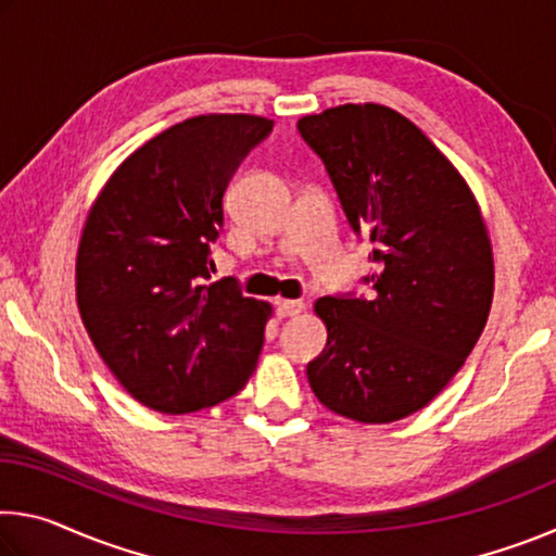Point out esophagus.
<instances>
[{"label": "esophagus", "mask_w": 556, "mask_h": 556, "mask_svg": "<svg viewBox=\"0 0 556 556\" xmlns=\"http://www.w3.org/2000/svg\"><path fill=\"white\" fill-rule=\"evenodd\" d=\"M304 312V301H296V299H279L277 301V316L279 318H291Z\"/></svg>", "instance_id": "esophagus-1"}]
</instances>
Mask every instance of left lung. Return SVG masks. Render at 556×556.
I'll use <instances>...</instances> for the list:
<instances>
[{"label": "left lung", "instance_id": "1", "mask_svg": "<svg viewBox=\"0 0 556 556\" xmlns=\"http://www.w3.org/2000/svg\"><path fill=\"white\" fill-rule=\"evenodd\" d=\"M357 238L372 242L370 296L316 301L328 341L306 365L318 402L390 425L437 397L481 338L493 250L454 164L384 105H341L299 119Z\"/></svg>", "mask_w": 556, "mask_h": 556}]
</instances>
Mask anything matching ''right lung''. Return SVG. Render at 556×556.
Returning a JSON list of instances; mask_svg holds the SVG:
<instances>
[{"instance_id": "1", "label": "right lung", "mask_w": 556, "mask_h": 556, "mask_svg": "<svg viewBox=\"0 0 556 556\" xmlns=\"http://www.w3.org/2000/svg\"><path fill=\"white\" fill-rule=\"evenodd\" d=\"M275 122L201 115L149 139L88 213L75 296L92 345L131 397L162 414L230 400L255 370L269 304L211 281L223 195Z\"/></svg>"}]
</instances>
